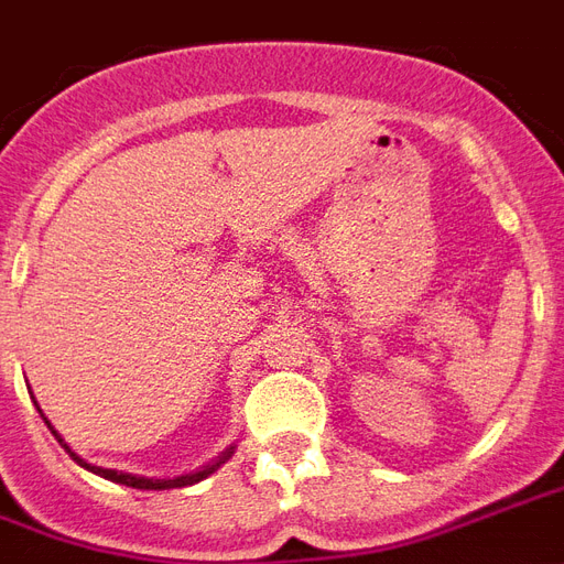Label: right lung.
<instances>
[{
  "label": "right lung",
  "instance_id": "add662e5",
  "mask_svg": "<svg viewBox=\"0 0 564 564\" xmlns=\"http://www.w3.org/2000/svg\"><path fill=\"white\" fill-rule=\"evenodd\" d=\"M41 416H44V413H41ZM44 422H46V416H44ZM46 427H50V431H53V437H56L58 443H62V446L67 448V452H70V446H67L65 440L58 437L56 427L50 425V422H46ZM70 458H74L76 464H79V467L91 469L95 476L109 478V481H116V485H127V488H137V490H169V488H189V485H196V481L207 478V476H210V473H214V469L219 467V464H226V460L231 458V448H228L226 455H223V458H219V460H214V464H207L205 469H196V473H189V476H177V478H145V476H130V473H121V469L95 467V464H88V460L79 458L76 452H70Z\"/></svg>",
  "mask_w": 564,
  "mask_h": 564
}]
</instances>
